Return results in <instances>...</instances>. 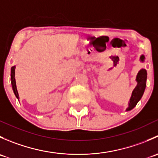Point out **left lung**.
<instances>
[{
    "label": "left lung",
    "instance_id": "left-lung-1",
    "mask_svg": "<svg viewBox=\"0 0 158 158\" xmlns=\"http://www.w3.org/2000/svg\"><path fill=\"white\" fill-rule=\"evenodd\" d=\"M144 59H145V56L144 55H141L140 56V61L143 63L144 61ZM135 80L137 82V85L132 92L130 100L128 102V107L126 109L127 111H131L136 106V105L141 100V97L144 94L146 88V81H147V71H146V69H141L140 70L137 74Z\"/></svg>",
    "mask_w": 158,
    "mask_h": 158
}]
</instances>
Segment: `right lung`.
I'll return each instance as SVG.
<instances>
[{
    "mask_svg": "<svg viewBox=\"0 0 158 158\" xmlns=\"http://www.w3.org/2000/svg\"><path fill=\"white\" fill-rule=\"evenodd\" d=\"M15 68L16 66H14L11 67L10 71V81H11V85H12V89L14 91V93L15 96L17 97V99L19 100V94L17 92V85H16V80H15Z\"/></svg>",
    "mask_w": 158,
    "mask_h": 158,
    "instance_id": "1",
    "label": "right lung"
}]
</instances>
